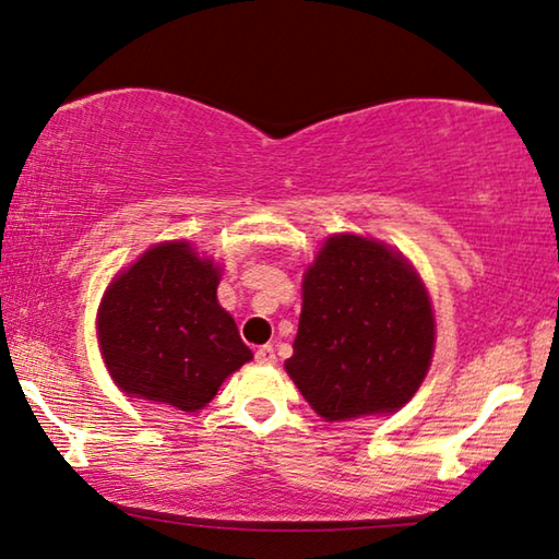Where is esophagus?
<instances>
[{
	"label": "esophagus",
	"instance_id": "1",
	"mask_svg": "<svg viewBox=\"0 0 559 559\" xmlns=\"http://www.w3.org/2000/svg\"><path fill=\"white\" fill-rule=\"evenodd\" d=\"M254 359L260 365H274V362H277V355H274V349L270 345H264V347L254 352Z\"/></svg>",
	"mask_w": 559,
	"mask_h": 559
}]
</instances>
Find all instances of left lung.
<instances>
[{"label": "left lung", "instance_id": "left-lung-1", "mask_svg": "<svg viewBox=\"0 0 559 559\" xmlns=\"http://www.w3.org/2000/svg\"><path fill=\"white\" fill-rule=\"evenodd\" d=\"M292 349L287 374L328 423L397 412L415 397L435 352L423 280L384 242L328 237L305 272Z\"/></svg>", "mask_w": 559, "mask_h": 559}]
</instances>
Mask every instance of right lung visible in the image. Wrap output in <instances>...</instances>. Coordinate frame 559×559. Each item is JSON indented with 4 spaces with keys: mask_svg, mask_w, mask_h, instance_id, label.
<instances>
[{
    "mask_svg": "<svg viewBox=\"0 0 559 559\" xmlns=\"http://www.w3.org/2000/svg\"><path fill=\"white\" fill-rule=\"evenodd\" d=\"M219 264L185 239L150 247L117 274L97 312L99 349L130 397L197 412L252 359L217 302Z\"/></svg>",
    "mask_w": 559,
    "mask_h": 559,
    "instance_id": "obj_1",
    "label": "right lung"
}]
</instances>
